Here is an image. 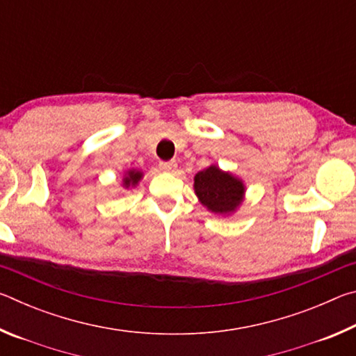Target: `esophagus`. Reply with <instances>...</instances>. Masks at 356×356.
Wrapping results in <instances>:
<instances>
[{"instance_id":"obj_1","label":"esophagus","mask_w":356,"mask_h":356,"mask_svg":"<svg viewBox=\"0 0 356 356\" xmlns=\"http://www.w3.org/2000/svg\"><path fill=\"white\" fill-rule=\"evenodd\" d=\"M176 161H160V170H163L166 172H174L176 171Z\"/></svg>"}]
</instances>
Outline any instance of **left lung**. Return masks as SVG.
<instances>
[{
    "mask_svg": "<svg viewBox=\"0 0 356 356\" xmlns=\"http://www.w3.org/2000/svg\"><path fill=\"white\" fill-rule=\"evenodd\" d=\"M195 193L209 212L215 215H232L245 200V184L232 172L210 165L195 176Z\"/></svg>",
    "mask_w": 356,
    "mask_h": 356,
    "instance_id": "obj_1",
    "label": "left lung"
}]
</instances>
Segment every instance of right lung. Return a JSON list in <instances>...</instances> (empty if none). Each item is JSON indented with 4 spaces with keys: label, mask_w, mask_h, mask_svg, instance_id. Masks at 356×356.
<instances>
[{
    "label": "right lung",
    "mask_w": 356,
    "mask_h": 356,
    "mask_svg": "<svg viewBox=\"0 0 356 356\" xmlns=\"http://www.w3.org/2000/svg\"><path fill=\"white\" fill-rule=\"evenodd\" d=\"M143 176L144 174L140 170H129L122 179V186L124 188H135L138 182L143 179Z\"/></svg>",
    "instance_id": "add662e5"
}]
</instances>
